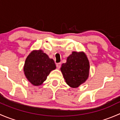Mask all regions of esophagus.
I'll list each match as a JSON object with an SVG mask.
<instances>
[{"label": "esophagus", "mask_w": 120, "mask_h": 120, "mask_svg": "<svg viewBox=\"0 0 120 120\" xmlns=\"http://www.w3.org/2000/svg\"><path fill=\"white\" fill-rule=\"evenodd\" d=\"M61 63H58L56 64V67L57 68H60V67H61Z\"/></svg>", "instance_id": "1"}]
</instances>
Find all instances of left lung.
Instances as JSON below:
<instances>
[{
	"instance_id": "obj_1",
	"label": "left lung",
	"mask_w": 120,
	"mask_h": 120,
	"mask_svg": "<svg viewBox=\"0 0 120 120\" xmlns=\"http://www.w3.org/2000/svg\"><path fill=\"white\" fill-rule=\"evenodd\" d=\"M61 71L66 83L77 88L85 82L89 76V63L84 53L73 52L61 66Z\"/></svg>"
}]
</instances>
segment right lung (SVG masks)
Listing matches in <instances>:
<instances>
[{
    "label": "right lung",
    "instance_id": "right-lung-1",
    "mask_svg": "<svg viewBox=\"0 0 120 120\" xmlns=\"http://www.w3.org/2000/svg\"><path fill=\"white\" fill-rule=\"evenodd\" d=\"M56 68L53 59L41 50L32 52L26 57L24 71L28 80L32 85L39 86L46 79L50 71Z\"/></svg>",
    "mask_w": 120,
    "mask_h": 120
}]
</instances>
